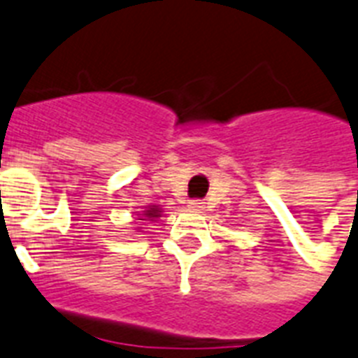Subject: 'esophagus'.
I'll list each match as a JSON object with an SVG mask.
<instances>
[{"mask_svg": "<svg viewBox=\"0 0 358 358\" xmlns=\"http://www.w3.org/2000/svg\"><path fill=\"white\" fill-rule=\"evenodd\" d=\"M189 208H193V209H202L204 208V202L199 199H194V200H189Z\"/></svg>", "mask_w": 358, "mask_h": 358, "instance_id": "esophagus-1", "label": "esophagus"}]
</instances>
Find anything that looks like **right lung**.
<instances>
[{"instance_id": "add662e5", "label": "right lung", "mask_w": 358, "mask_h": 358, "mask_svg": "<svg viewBox=\"0 0 358 358\" xmlns=\"http://www.w3.org/2000/svg\"><path fill=\"white\" fill-rule=\"evenodd\" d=\"M143 217L145 219H139V220H147V219H154V217H159V208L152 206V208H149L147 211H145Z\"/></svg>"}]
</instances>
